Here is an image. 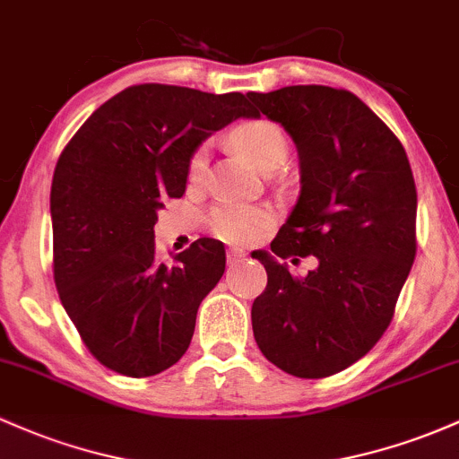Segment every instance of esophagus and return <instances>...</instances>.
<instances>
[{
    "mask_svg": "<svg viewBox=\"0 0 459 459\" xmlns=\"http://www.w3.org/2000/svg\"><path fill=\"white\" fill-rule=\"evenodd\" d=\"M244 253H241V250H235V248H230L229 253H226V259H229V264H238V261H241L244 259Z\"/></svg>",
    "mask_w": 459,
    "mask_h": 459,
    "instance_id": "34e87169",
    "label": "esophagus"
}]
</instances>
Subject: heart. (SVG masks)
<instances>
[{"label":"heart","mask_w":459,"mask_h":459,"mask_svg":"<svg viewBox=\"0 0 459 459\" xmlns=\"http://www.w3.org/2000/svg\"><path fill=\"white\" fill-rule=\"evenodd\" d=\"M230 141L261 172L279 169L287 159L285 133L281 130V126L268 122V119H253V122L238 126L230 134ZM206 165H209V150L203 145L189 159L191 183H200L204 178ZM270 221L272 213L264 206L241 204H218L209 211V218H206L211 233L218 235L220 239L230 241V244H246V241L255 239L259 230H264Z\"/></svg>","instance_id":"heart-1"}]
</instances>
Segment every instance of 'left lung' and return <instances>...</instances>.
<instances>
[{
	"label": "left lung",
	"instance_id": "left-lung-1",
	"mask_svg": "<svg viewBox=\"0 0 459 459\" xmlns=\"http://www.w3.org/2000/svg\"><path fill=\"white\" fill-rule=\"evenodd\" d=\"M248 100L283 126L300 159V195L272 255H253L268 272L253 303L255 340L276 368L322 379L390 326L416 256L414 176L401 141L351 91L296 84ZM309 254L319 268L303 280L280 264Z\"/></svg>",
	"mask_w": 459,
	"mask_h": 459
}]
</instances>
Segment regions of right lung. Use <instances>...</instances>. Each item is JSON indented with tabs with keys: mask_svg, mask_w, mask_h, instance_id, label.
Instances as JSON below:
<instances>
[{
	"mask_svg": "<svg viewBox=\"0 0 459 459\" xmlns=\"http://www.w3.org/2000/svg\"><path fill=\"white\" fill-rule=\"evenodd\" d=\"M239 117L241 93L134 84L80 126L54 169V283L91 355L119 375L152 377L189 349L195 314L226 268L203 238L165 265L154 255L156 211L185 194L189 159Z\"/></svg>",
	"mask_w": 459,
	"mask_h": 459,
	"instance_id": "right-lung-1",
	"label": "right lung"
}]
</instances>
